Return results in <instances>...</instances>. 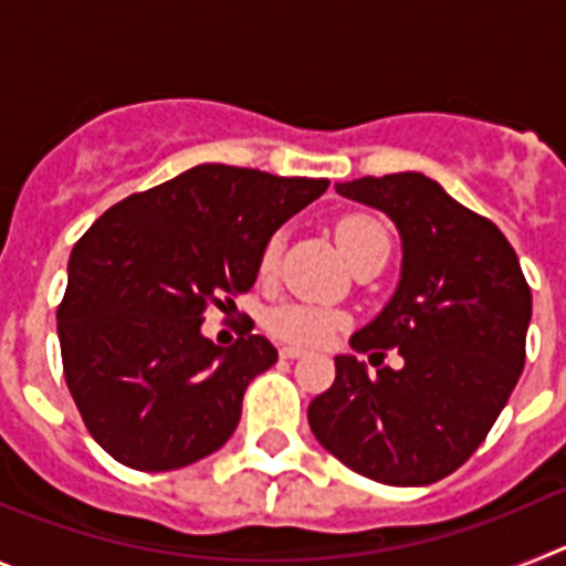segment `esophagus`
<instances>
[{
    "label": "esophagus",
    "instance_id": "1",
    "mask_svg": "<svg viewBox=\"0 0 566 566\" xmlns=\"http://www.w3.org/2000/svg\"><path fill=\"white\" fill-rule=\"evenodd\" d=\"M303 354H306V348H300V345H283V348H280V357L283 359H297L303 357Z\"/></svg>",
    "mask_w": 566,
    "mask_h": 566
}]
</instances>
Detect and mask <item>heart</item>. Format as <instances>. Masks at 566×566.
Wrapping results in <instances>:
<instances>
[{"label": "heart", "instance_id": "obj_1", "mask_svg": "<svg viewBox=\"0 0 566 566\" xmlns=\"http://www.w3.org/2000/svg\"><path fill=\"white\" fill-rule=\"evenodd\" d=\"M334 238H337L339 249L348 258V263H359L363 258L374 252L388 249V234H385L382 223L374 221L371 214H343L334 223ZM280 247L283 240L280 234L266 240V247L260 252L258 272L260 277H272L280 260ZM345 323V314L328 306H312V303H283V306L272 308L266 314V328L280 339L297 345H319L326 343L334 332Z\"/></svg>", "mask_w": 566, "mask_h": 566}]
</instances>
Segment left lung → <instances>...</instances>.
Segmentation results:
<instances>
[{"label": "left lung", "mask_w": 566, "mask_h": 566, "mask_svg": "<svg viewBox=\"0 0 566 566\" xmlns=\"http://www.w3.org/2000/svg\"><path fill=\"white\" fill-rule=\"evenodd\" d=\"M382 209L402 238V277L388 306L352 337L354 352L397 348L399 371L334 357L332 388L308 424L345 468L419 488L462 468L507 405L524 368L533 294L499 227L422 172L337 184Z\"/></svg>", "instance_id": "left-lung-1"}]
</instances>
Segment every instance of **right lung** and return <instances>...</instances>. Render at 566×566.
<instances>
[{
    "mask_svg": "<svg viewBox=\"0 0 566 566\" xmlns=\"http://www.w3.org/2000/svg\"><path fill=\"white\" fill-rule=\"evenodd\" d=\"M326 189V178L201 164L129 195L82 234L59 343L73 402L115 462L164 473L227 444L247 385L277 348L249 332L221 348L201 334L203 312L249 292L266 240Z\"/></svg>",
    "mask_w": 566,
    "mask_h": 566,
    "instance_id": "add662e5",
    "label": "right lung"
}]
</instances>
